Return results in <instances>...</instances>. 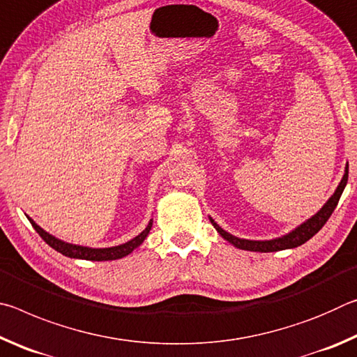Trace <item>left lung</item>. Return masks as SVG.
Listing matches in <instances>:
<instances>
[{"mask_svg": "<svg viewBox=\"0 0 357 357\" xmlns=\"http://www.w3.org/2000/svg\"><path fill=\"white\" fill-rule=\"evenodd\" d=\"M347 181H348V165L345 168V174H343V178L340 181V184H338L337 190L334 192V195H332L328 202H326L324 206L318 211V213L310 217L309 220H305L304 223H301L298 228H294L291 233L285 234V236L282 238H275V239H271V241H249V239H241L233 236V234L227 233L225 229L220 228L217 223L211 219V223H213L214 228L219 231L220 236L223 239H227L229 244H233L234 247H238V249H243V250H250V252H279V250H285V249H294V247L302 245L304 243H307L310 238L315 236V234L319 231L324 227V223L328 222V219L331 217V214L334 213V209L337 206L338 200H340L342 197V192L345 189L347 185Z\"/></svg>", "mask_w": 357, "mask_h": 357, "instance_id": "1", "label": "left lung"}]
</instances>
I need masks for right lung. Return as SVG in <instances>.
I'll list each match as a JSON object with an SVG mask.
<instances>
[{"mask_svg":"<svg viewBox=\"0 0 357 357\" xmlns=\"http://www.w3.org/2000/svg\"><path fill=\"white\" fill-rule=\"evenodd\" d=\"M28 220L31 222L33 228L39 233V236L44 239L45 243L52 247V249H55L56 252L63 253V255L69 257V258L89 259V261H108V259H118V258L129 255L132 250L137 249V247L143 243L144 238L148 236L151 227H153V220H149L148 227L144 228L143 231L138 234V236L128 241L126 244H121L116 247H107V249H91V247H83V245L64 243V241L52 236V234H48L45 229H42L38 223H36L33 219H29V217H28Z\"/></svg>","mask_w":357,"mask_h":357,"instance_id":"1","label":"right lung"}]
</instances>
